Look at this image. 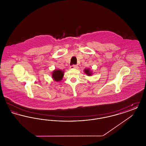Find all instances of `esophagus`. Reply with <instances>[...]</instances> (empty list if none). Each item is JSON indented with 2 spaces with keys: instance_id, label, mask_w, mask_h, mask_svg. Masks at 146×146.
Listing matches in <instances>:
<instances>
[{
  "instance_id": "1",
  "label": "esophagus",
  "mask_w": 146,
  "mask_h": 146,
  "mask_svg": "<svg viewBox=\"0 0 146 146\" xmlns=\"http://www.w3.org/2000/svg\"><path fill=\"white\" fill-rule=\"evenodd\" d=\"M70 68H74V69H77V68H78V66L77 65L74 64V65H72V66H71L70 67Z\"/></svg>"
}]
</instances>
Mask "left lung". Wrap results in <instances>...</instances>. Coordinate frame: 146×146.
Returning a JSON list of instances; mask_svg holds the SVG:
<instances>
[{
  "instance_id": "left-lung-1",
  "label": "left lung",
  "mask_w": 146,
  "mask_h": 146,
  "mask_svg": "<svg viewBox=\"0 0 146 146\" xmlns=\"http://www.w3.org/2000/svg\"><path fill=\"white\" fill-rule=\"evenodd\" d=\"M84 73L87 75V76H91V75H92V71L90 70V69H85L84 70Z\"/></svg>"
}]
</instances>
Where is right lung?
I'll list each match as a JSON object with an SVG mask.
<instances>
[{
  "label": "right lung",
  "instance_id": "add662e5",
  "mask_svg": "<svg viewBox=\"0 0 146 146\" xmlns=\"http://www.w3.org/2000/svg\"><path fill=\"white\" fill-rule=\"evenodd\" d=\"M63 75V71L60 70H55L52 73V77L56 82H60L62 79Z\"/></svg>",
  "mask_w": 146,
  "mask_h": 146
}]
</instances>
